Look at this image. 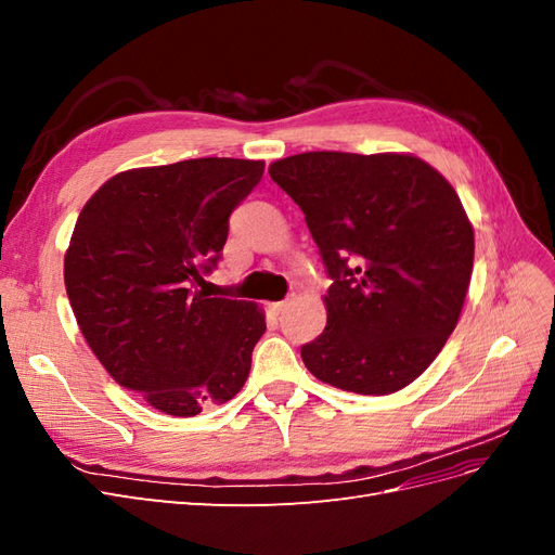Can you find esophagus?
<instances>
[{"instance_id":"1","label":"esophagus","mask_w":555,"mask_h":555,"mask_svg":"<svg viewBox=\"0 0 555 555\" xmlns=\"http://www.w3.org/2000/svg\"><path fill=\"white\" fill-rule=\"evenodd\" d=\"M287 304H289V300H278V304H271V312L273 314H282L284 308H287Z\"/></svg>"}]
</instances>
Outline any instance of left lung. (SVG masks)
<instances>
[{"label": "left lung", "instance_id": "8db88e82", "mask_svg": "<svg viewBox=\"0 0 555 555\" xmlns=\"http://www.w3.org/2000/svg\"><path fill=\"white\" fill-rule=\"evenodd\" d=\"M331 278L308 371L363 396L400 391L456 328L475 233L459 194L418 157L304 153L271 164Z\"/></svg>", "mask_w": 555, "mask_h": 555}]
</instances>
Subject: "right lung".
I'll return each mask as SVG.
<instances>
[{"mask_svg":"<svg viewBox=\"0 0 555 555\" xmlns=\"http://www.w3.org/2000/svg\"><path fill=\"white\" fill-rule=\"evenodd\" d=\"M263 162L204 157L113 176L80 210L64 284L108 375L147 405L194 416L236 396L266 331L249 300L210 296L229 217Z\"/></svg>","mask_w":555,"mask_h":555,"instance_id":"1","label":"right lung"}]
</instances>
